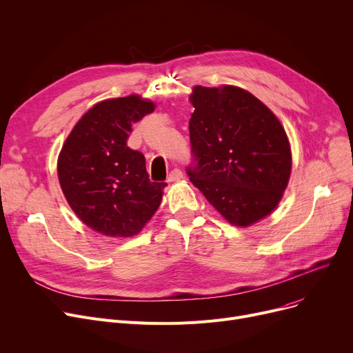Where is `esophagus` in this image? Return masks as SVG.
<instances>
[{
  "label": "esophagus",
  "mask_w": 353,
  "mask_h": 353,
  "mask_svg": "<svg viewBox=\"0 0 353 353\" xmlns=\"http://www.w3.org/2000/svg\"><path fill=\"white\" fill-rule=\"evenodd\" d=\"M183 179V173L180 169H174L170 174H169V179H167V181L169 183H174V181H179Z\"/></svg>",
  "instance_id": "1"
}]
</instances>
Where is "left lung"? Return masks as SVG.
Wrapping results in <instances>:
<instances>
[{"mask_svg":"<svg viewBox=\"0 0 353 353\" xmlns=\"http://www.w3.org/2000/svg\"><path fill=\"white\" fill-rule=\"evenodd\" d=\"M189 123L192 183L230 225L249 228L274 212L292 173L282 123L252 92L236 85H194Z\"/></svg>","mask_w":353,"mask_h":353,"instance_id":"left-lung-1","label":"left lung"}]
</instances>
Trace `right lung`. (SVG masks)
I'll list each match as a JSON object with an SVG mask.
<instances>
[{"label":"right lung","mask_w":353,"mask_h":353,"mask_svg":"<svg viewBox=\"0 0 353 353\" xmlns=\"http://www.w3.org/2000/svg\"><path fill=\"white\" fill-rule=\"evenodd\" d=\"M156 103L139 94L103 100L72 127L57 160L71 210L90 229L110 237L139 234L157 212L165 183H152L145 159L127 147L132 124Z\"/></svg>","instance_id":"1"}]
</instances>
